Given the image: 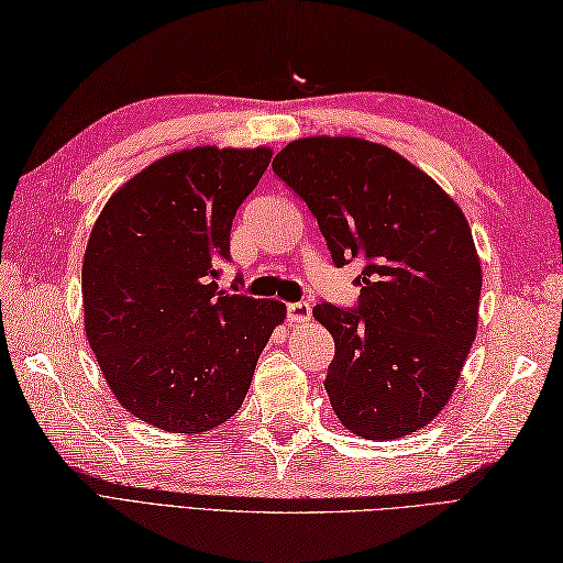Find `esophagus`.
Masks as SVG:
<instances>
[{
    "mask_svg": "<svg viewBox=\"0 0 563 563\" xmlns=\"http://www.w3.org/2000/svg\"><path fill=\"white\" fill-rule=\"evenodd\" d=\"M287 319L292 323H307L311 319V307L307 301H292V305H287Z\"/></svg>",
    "mask_w": 563,
    "mask_h": 563,
    "instance_id": "34e87169",
    "label": "esophagus"
}]
</instances>
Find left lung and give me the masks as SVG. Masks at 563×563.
I'll use <instances>...</instances> for the list:
<instances>
[{"label": "left lung", "mask_w": 563, "mask_h": 563, "mask_svg": "<svg viewBox=\"0 0 563 563\" xmlns=\"http://www.w3.org/2000/svg\"><path fill=\"white\" fill-rule=\"evenodd\" d=\"M273 173L307 201L335 266L366 264L356 311L313 307L335 340L325 390L338 419L366 440L411 435L452 399L478 333L483 271L464 211L362 137L295 140Z\"/></svg>", "instance_id": "8db88e82"}]
</instances>
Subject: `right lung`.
<instances>
[{"label": "right lung", "instance_id": "obj_1", "mask_svg": "<svg viewBox=\"0 0 563 563\" xmlns=\"http://www.w3.org/2000/svg\"><path fill=\"white\" fill-rule=\"evenodd\" d=\"M271 147L180 150L123 183L82 258L85 333L113 397L166 432H207L247 397L287 316L278 299L219 290L230 225Z\"/></svg>", "mask_w": 563, "mask_h": 563}]
</instances>
